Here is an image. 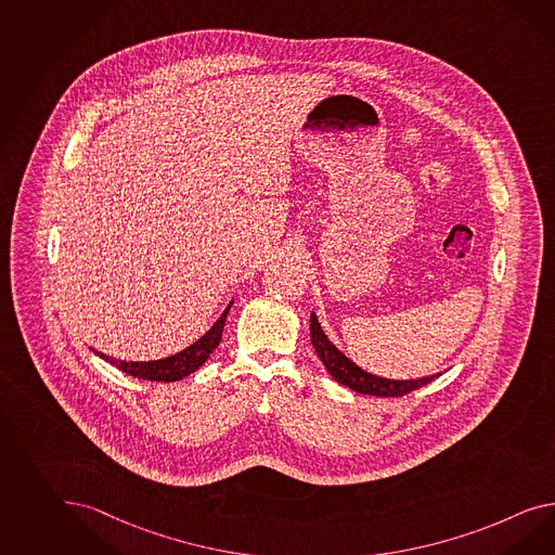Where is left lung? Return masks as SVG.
Masks as SVG:
<instances>
[{"label":"left lung","instance_id":"left-lung-1","mask_svg":"<svg viewBox=\"0 0 555 555\" xmlns=\"http://www.w3.org/2000/svg\"><path fill=\"white\" fill-rule=\"evenodd\" d=\"M310 332H312V344L315 352L320 356V360L324 362L327 372L332 374V378L336 383L344 384L348 388H352L360 395H370V397H404L412 390L433 383L437 376L441 374H433L427 378H416V380H390V378H380L374 376L366 370L356 366L352 360H348L341 354L340 350L327 340L324 330L320 327V322L315 318V313L310 315Z\"/></svg>","mask_w":555,"mask_h":555}]
</instances>
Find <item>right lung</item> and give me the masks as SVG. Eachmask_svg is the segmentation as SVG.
<instances>
[{"label": "right lung", "mask_w": 555, "mask_h": 555, "mask_svg": "<svg viewBox=\"0 0 555 555\" xmlns=\"http://www.w3.org/2000/svg\"><path fill=\"white\" fill-rule=\"evenodd\" d=\"M229 308H231V304H229L225 312L221 313V318L215 322L214 327L203 338H199L195 344H191L183 352L169 356V358H163V360L127 362V360H116V358H111V356L100 354L96 350L94 352L100 358H104L106 362H111L116 369L127 372V374L134 376V378L155 380V383H175V380H181V378L189 376L191 372H195L199 366H203L205 360L214 354L215 348L221 341V334H223Z\"/></svg>", "instance_id": "right-lung-1"}]
</instances>
